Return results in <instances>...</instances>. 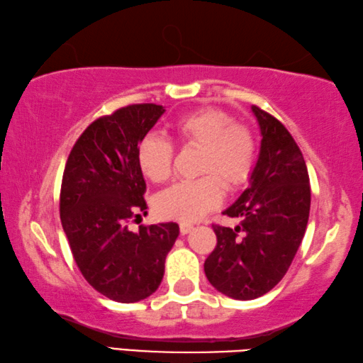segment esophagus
Instances as JSON below:
<instances>
[{
	"mask_svg": "<svg viewBox=\"0 0 363 363\" xmlns=\"http://www.w3.org/2000/svg\"><path fill=\"white\" fill-rule=\"evenodd\" d=\"M192 229H194V225L189 224V223H181L179 224V230H181L182 235H186V233H189Z\"/></svg>",
	"mask_w": 363,
	"mask_h": 363,
	"instance_id": "esophagus-1",
	"label": "esophagus"
}]
</instances>
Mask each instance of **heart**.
Instances as JSON below:
<instances>
[{
    "instance_id": "obj_1",
    "label": "heart",
    "mask_w": 363,
    "mask_h": 363,
    "mask_svg": "<svg viewBox=\"0 0 363 363\" xmlns=\"http://www.w3.org/2000/svg\"><path fill=\"white\" fill-rule=\"evenodd\" d=\"M171 130L179 144L201 147L199 173L203 176L164 190L157 208L164 218L192 223L223 201V182L227 189L235 190L250 179L257 155L256 136L247 125L233 123L229 113L213 107L177 116ZM173 157V143L160 134H147L139 143V168L152 182L169 179Z\"/></svg>"
}]
</instances>
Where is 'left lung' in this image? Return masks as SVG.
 <instances>
[{
    "instance_id": "1",
    "label": "left lung",
    "mask_w": 363,
    "mask_h": 363,
    "mask_svg": "<svg viewBox=\"0 0 363 363\" xmlns=\"http://www.w3.org/2000/svg\"><path fill=\"white\" fill-rule=\"evenodd\" d=\"M261 128V150L250 186L224 214L237 227L213 225L218 243L205 261L210 284L233 299H255L284 279L303 242L311 210L307 167L286 128L251 107Z\"/></svg>"
}]
</instances>
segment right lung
<instances>
[{
	"label": "right lung",
	"instance_id": "obj_1",
	"mask_svg": "<svg viewBox=\"0 0 363 363\" xmlns=\"http://www.w3.org/2000/svg\"><path fill=\"white\" fill-rule=\"evenodd\" d=\"M163 106L133 104L86 128L67 160L60 220L86 281L116 303H138L162 284L164 259L179 225L163 223L130 230L145 213V181L138 147Z\"/></svg>",
	"mask_w": 363,
	"mask_h": 363
}]
</instances>
